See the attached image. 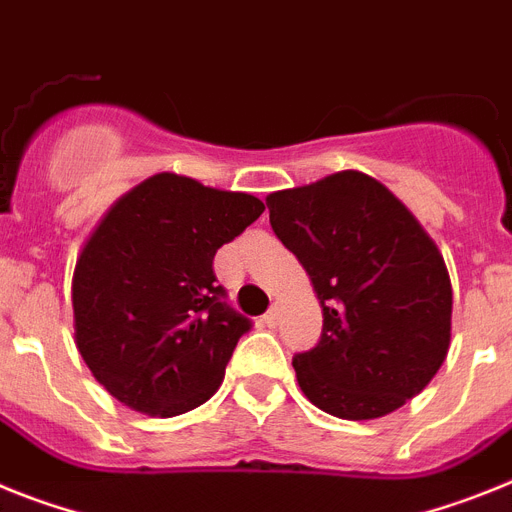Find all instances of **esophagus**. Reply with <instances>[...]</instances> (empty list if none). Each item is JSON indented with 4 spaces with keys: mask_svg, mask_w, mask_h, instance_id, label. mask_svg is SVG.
Wrapping results in <instances>:
<instances>
[{
    "mask_svg": "<svg viewBox=\"0 0 512 512\" xmlns=\"http://www.w3.org/2000/svg\"><path fill=\"white\" fill-rule=\"evenodd\" d=\"M279 316H282V308H279V303H274L272 308L266 310L264 323H266V326H277V323H279Z\"/></svg>",
    "mask_w": 512,
    "mask_h": 512,
    "instance_id": "1",
    "label": "esophagus"
}]
</instances>
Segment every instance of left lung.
<instances>
[{"label":"left lung","instance_id":"obj_1","mask_svg":"<svg viewBox=\"0 0 512 512\" xmlns=\"http://www.w3.org/2000/svg\"><path fill=\"white\" fill-rule=\"evenodd\" d=\"M272 230L298 256L323 331L292 368L310 404L375 419L414 399L451 347L453 290L438 246L360 170L266 196Z\"/></svg>","mask_w":512,"mask_h":512}]
</instances>
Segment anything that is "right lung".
Wrapping results in <instances>:
<instances>
[{"label":"right lung","mask_w":512,"mask_h":512,"mask_svg":"<svg viewBox=\"0 0 512 512\" xmlns=\"http://www.w3.org/2000/svg\"><path fill=\"white\" fill-rule=\"evenodd\" d=\"M264 212L240 191L157 173L106 212L72 279L74 342L95 381L134 412L176 417L220 388L251 321L212 261Z\"/></svg>","instance_id":"1"}]
</instances>
